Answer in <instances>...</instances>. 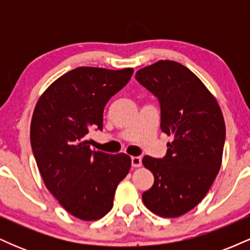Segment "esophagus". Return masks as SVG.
<instances>
[{"label": "esophagus", "instance_id": "34e87169", "mask_svg": "<svg viewBox=\"0 0 250 250\" xmlns=\"http://www.w3.org/2000/svg\"><path fill=\"white\" fill-rule=\"evenodd\" d=\"M142 165V159L140 156H133L131 157V166H133L134 168H139L141 167Z\"/></svg>", "mask_w": 250, "mask_h": 250}]
</instances>
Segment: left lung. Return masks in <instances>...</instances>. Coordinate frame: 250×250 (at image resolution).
Wrapping results in <instances>:
<instances>
[{
  "label": "left lung",
  "mask_w": 250,
  "mask_h": 250,
  "mask_svg": "<svg viewBox=\"0 0 250 250\" xmlns=\"http://www.w3.org/2000/svg\"><path fill=\"white\" fill-rule=\"evenodd\" d=\"M136 80L159 99L161 130L173 141L163 159L145 156L154 185L142 194L145 206L162 217H179L203 200L222 162L226 125L213 94L179 62L142 68Z\"/></svg>",
  "instance_id": "8db88e82"
}]
</instances>
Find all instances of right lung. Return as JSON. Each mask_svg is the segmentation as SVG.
<instances>
[{
	"mask_svg": "<svg viewBox=\"0 0 250 250\" xmlns=\"http://www.w3.org/2000/svg\"><path fill=\"white\" fill-rule=\"evenodd\" d=\"M133 73V68L79 67L51 83L34 109L30 142L43 182L80 220L109 213L117 185L130 169V156L91 150L87 135L102 130L103 109Z\"/></svg>",
	"mask_w": 250,
	"mask_h": 250,
	"instance_id": "1",
	"label": "right lung"
}]
</instances>
